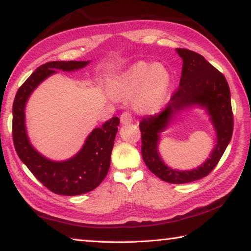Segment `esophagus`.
Here are the masks:
<instances>
[{"label": "esophagus", "instance_id": "1", "mask_svg": "<svg viewBox=\"0 0 251 251\" xmlns=\"http://www.w3.org/2000/svg\"><path fill=\"white\" fill-rule=\"evenodd\" d=\"M133 122V116H131V114L129 112H124L121 115V123L123 125H126V124H130V123Z\"/></svg>", "mask_w": 251, "mask_h": 251}]
</instances>
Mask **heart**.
I'll list each match as a JSON object with an SVG mask.
<instances>
[{
  "label": "heart",
  "instance_id": "heart-1",
  "mask_svg": "<svg viewBox=\"0 0 251 251\" xmlns=\"http://www.w3.org/2000/svg\"><path fill=\"white\" fill-rule=\"evenodd\" d=\"M171 73L167 67L156 63L137 62L117 76L114 80V92L123 97L136 95V106L146 113H155L166 99Z\"/></svg>",
  "mask_w": 251,
  "mask_h": 251
}]
</instances>
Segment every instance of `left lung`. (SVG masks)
<instances>
[{
	"label": "left lung",
	"mask_w": 251,
	"mask_h": 251,
	"mask_svg": "<svg viewBox=\"0 0 251 251\" xmlns=\"http://www.w3.org/2000/svg\"><path fill=\"white\" fill-rule=\"evenodd\" d=\"M182 58L179 87L160 113L144 117L139 123L142 133V155L150 171L161 180L185 184L207 176L218 164L230 142L233 116L230 90L225 76L201 54L186 49H176ZM190 105H201L211 116L218 135V144L208 159L192 171H177L165 165L158 152L159 133L166 129L171 118Z\"/></svg>",
	"instance_id": "left-lung-1"
}]
</instances>
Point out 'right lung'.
Listing matches in <instances>:
<instances>
[{
	"instance_id": "obj_1",
	"label": "right lung",
	"mask_w": 251,
	"mask_h": 251,
	"mask_svg": "<svg viewBox=\"0 0 251 251\" xmlns=\"http://www.w3.org/2000/svg\"><path fill=\"white\" fill-rule=\"evenodd\" d=\"M90 61H56L37 67L16 93L13 103V143L20 159L34 176L50 192L76 196L95 189L106 177L110 154L120 125V118L112 117L101 127L93 129L77 154L64 161H53L42 156L28 141L25 128V105L32 92L57 70L76 71Z\"/></svg>"
}]
</instances>
